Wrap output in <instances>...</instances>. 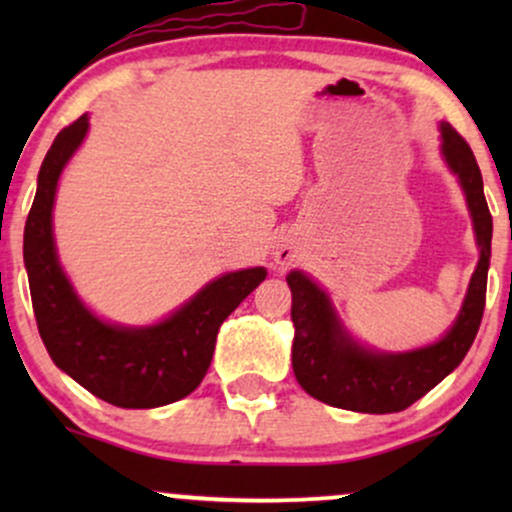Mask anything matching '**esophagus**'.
I'll use <instances>...</instances> for the list:
<instances>
[{"mask_svg": "<svg viewBox=\"0 0 512 512\" xmlns=\"http://www.w3.org/2000/svg\"><path fill=\"white\" fill-rule=\"evenodd\" d=\"M274 260H276V264H281V267H289V264L296 260V252H293L291 248H279L274 252Z\"/></svg>", "mask_w": 512, "mask_h": 512, "instance_id": "34e87169", "label": "esophagus"}]
</instances>
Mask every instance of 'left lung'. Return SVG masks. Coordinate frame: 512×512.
<instances>
[{"instance_id": "8db88e82", "label": "left lung", "mask_w": 512, "mask_h": 512, "mask_svg": "<svg viewBox=\"0 0 512 512\" xmlns=\"http://www.w3.org/2000/svg\"><path fill=\"white\" fill-rule=\"evenodd\" d=\"M440 134L445 161L457 173L467 195L481 248L460 317L438 344L409 354H373L351 342L349 334L339 327L325 293L308 276L291 272L286 281L291 286V320L296 327L291 351L293 373L298 385L320 402L363 414H392L407 409L460 366L477 337L486 305L493 221L484 197L481 170L469 144L448 122L440 125Z\"/></svg>"}]
</instances>
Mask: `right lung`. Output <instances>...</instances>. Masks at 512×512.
<instances>
[{
	"label": "right lung",
	"mask_w": 512,
	"mask_h": 512,
	"mask_svg": "<svg viewBox=\"0 0 512 512\" xmlns=\"http://www.w3.org/2000/svg\"><path fill=\"white\" fill-rule=\"evenodd\" d=\"M86 129L88 115L64 127L38 173V192L23 231L35 322L55 366L91 395L122 409L163 407L202 383L221 322L260 286L267 272L255 267L221 276L166 322L144 330L105 325L93 317L62 274L52 243L57 180Z\"/></svg>",
	"instance_id": "1"
}]
</instances>
